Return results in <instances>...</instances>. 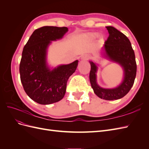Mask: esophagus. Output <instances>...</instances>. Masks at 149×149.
<instances>
[{"instance_id":"34e87169","label":"esophagus","mask_w":149,"mask_h":149,"mask_svg":"<svg viewBox=\"0 0 149 149\" xmlns=\"http://www.w3.org/2000/svg\"><path fill=\"white\" fill-rule=\"evenodd\" d=\"M90 55H88V54H86V55H84L82 57H81V60H88L89 59H90Z\"/></svg>"}]
</instances>
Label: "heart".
<instances>
[{
	"instance_id": "1",
	"label": "heart",
	"mask_w": 149,
	"mask_h": 149,
	"mask_svg": "<svg viewBox=\"0 0 149 149\" xmlns=\"http://www.w3.org/2000/svg\"><path fill=\"white\" fill-rule=\"evenodd\" d=\"M89 37L91 38H95L96 37V34H90Z\"/></svg>"
}]
</instances>
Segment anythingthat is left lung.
<instances>
[{
  "mask_svg": "<svg viewBox=\"0 0 149 149\" xmlns=\"http://www.w3.org/2000/svg\"><path fill=\"white\" fill-rule=\"evenodd\" d=\"M106 27L109 35L101 49L102 56L120 65L124 71V78L116 88H101L97 83V66L95 63L89 61V80L94 93L99 97L112 101L123 97L129 93L136 78L137 65L135 53L128 38L113 26Z\"/></svg>",
  "mask_w": 149,
  "mask_h": 149,
  "instance_id": "1",
  "label": "left lung"
}]
</instances>
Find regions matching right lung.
Instances as JSON below:
<instances>
[{
    "label": "right lung",
    "instance_id": "1",
    "mask_svg": "<svg viewBox=\"0 0 149 149\" xmlns=\"http://www.w3.org/2000/svg\"><path fill=\"white\" fill-rule=\"evenodd\" d=\"M67 27L45 26L35 30L22 52L19 71L26 94L40 104H50L63 98L67 81L77 68L78 60L53 69L47 64V49L52 41L61 39Z\"/></svg>",
    "mask_w": 149,
    "mask_h": 149
}]
</instances>
